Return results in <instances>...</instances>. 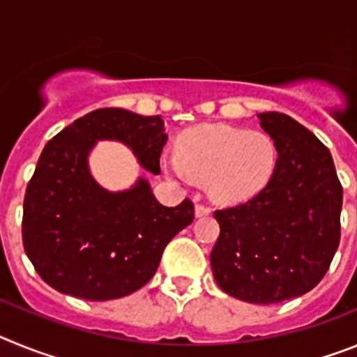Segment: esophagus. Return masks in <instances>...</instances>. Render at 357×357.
<instances>
[{
    "label": "esophagus",
    "mask_w": 357,
    "mask_h": 357,
    "mask_svg": "<svg viewBox=\"0 0 357 357\" xmlns=\"http://www.w3.org/2000/svg\"><path fill=\"white\" fill-rule=\"evenodd\" d=\"M209 214H211L209 207L202 206V204H197V206H195V216L197 218H206L209 216Z\"/></svg>",
    "instance_id": "1"
}]
</instances>
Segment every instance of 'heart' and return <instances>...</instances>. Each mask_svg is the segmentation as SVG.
Wrapping results in <instances>:
<instances>
[{
	"label": "heart",
	"instance_id": "heart-1",
	"mask_svg": "<svg viewBox=\"0 0 357 357\" xmlns=\"http://www.w3.org/2000/svg\"><path fill=\"white\" fill-rule=\"evenodd\" d=\"M277 162L275 141L264 132L200 125L181 135L176 157L164 159L162 166L178 178L206 181L214 202L238 204L270 184Z\"/></svg>",
	"mask_w": 357,
	"mask_h": 357
}]
</instances>
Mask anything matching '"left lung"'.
I'll use <instances>...</instances> for the list:
<instances>
[{
	"instance_id": "obj_1",
	"label": "left lung",
	"mask_w": 357,
	"mask_h": 357,
	"mask_svg": "<svg viewBox=\"0 0 357 357\" xmlns=\"http://www.w3.org/2000/svg\"><path fill=\"white\" fill-rule=\"evenodd\" d=\"M277 144L275 175L241 206L216 211L211 252L218 286L250 304H277L311 291L340 243L343 189L333 157L288 114H257Z\"/></svg>"
}]
</instances>
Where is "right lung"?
Segmentation results:
<instances>
[{
    "label": "right lung",
    "mask_w": 357,
    "mask_h": 357,
    "mask_svg": "<svg viewBox=\"0 0 357 357\" xmlns=\"http://www.w3.org/2000/svg\"><path fill=\"white\" fill-rule=\"evenodd\" d=\"M100 141L121 143L159 175L168 135L160 116L93 110L44 146L23 204V245L37 273L56 291L94 302L143 288L166 245L195 218L188 198L159 204L146 176L119 191L98 184L89 157Z\"/></svg>",
    "instance_id": "add662e5"
}]
</instances>
